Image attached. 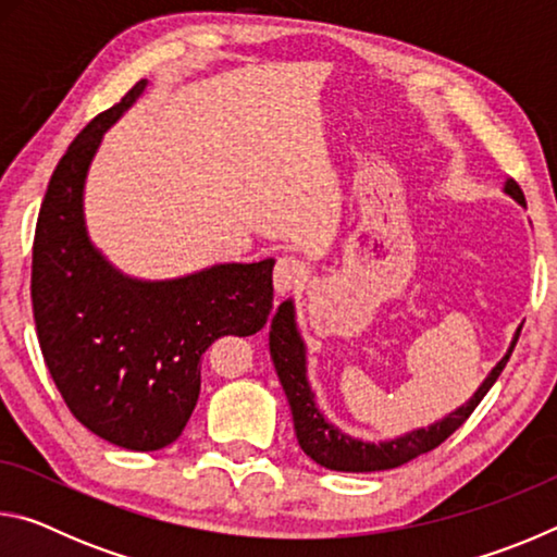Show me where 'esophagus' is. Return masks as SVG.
Returning <instances> with one entry per match:
<instances>
[{"instance_id": "1", "label": "esophagus", "mask_w": 557, "mask_h": 557, "mask_svg": "<svg viewBox=\"0 0 557 557\" xmlns=\"http://www.w3.org/2000/svg\"><path fill=\"white\" fill-rule=\"evenodd\" d=\"M307 277L305 265L297 258L285 256L275 262V270H272V285H275L277 295H285V292L299 287Z\"/></svg>"}]
</instances>
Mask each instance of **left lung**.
<instances>
[{"mask_svg": "<svg viewBox=\"0 0 557 557\" xmlns=\"http://www.w3.org/2000/svg\"><path fill=\"white\" fill-rule=\"evenodd\" d=\"M506 194L516 199L521 206H525V196L513 178L506 182ZM521 336V329L516 332V338L511 342L508 354L494 366V371L488 373V379L482 383L474 395H471L467 405H461L459 410L447 414L445 420L435 422L428 430H414L410 435L391 440V442H361L338 432L334 425H329L324 414L317 410L314 393L307 383V363H305V344H301L297 324H295V307L292 301H282L277 307V314L272 317L270 326V356L275 363V371L280 375L282 391L287 395L292 420H295V432L299 447L305 449L307 457H312L317 465L334 471H383L395 469L410 461L414 457L425 455L440 447L451 432L465 425L467 418L479 403H482L488 388L496 383L498 375L506 369L508 358L513 354V346Z\"/></svg>", "mask_w": 557, "mask_h": 557, "instance_id": "1", "label": "left lung"}]
</instances>
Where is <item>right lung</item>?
I'll return each instance as SVG.
<instances>
[{
    "instance_id": "obj_1",
    "label": "right lung",
    "mask_w": 557,
    "mask_h": 557,
    "mask_svg": "<svg viewBox=\"0 0 557 557\" xmlns=\"http://www.w3.org/2000/svg\"><path fill=\"white\" fill-rule=\"evenodd\" d=\"M132 86L65 149L34 235L32 305L44 361L73 418L112 445L152 451L182 435L201 391V358L225 334L250 336L272 309L275 260L139 282L108 265L83 223V182Z\"/></svg>"
}]
</instances>
